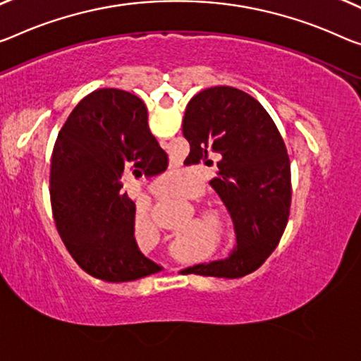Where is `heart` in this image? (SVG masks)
<instances>
[{
    "mask_svg": "<svg viewBox=\"0 0 361 361\" xmlns=\"http://www.w3.org/2000/svg\"><path fill=\"white\" fill-rule=\"evenodd\" d=\"M169 179L171 176H166ZM212 219L213 221H216V216H212ZM137 223L138 224H148V223H152V218H149V214L148 213H140L137 216Z\"/></svg>",
    "mask_w": 361,
    "mask_h": 361,
    "instance_id": "heart-1",
    "label": "heart"
}]
</instances>
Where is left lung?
I'll return each mask as SVG.
<instances>
[{"instance_id": "8db88e82", "label": "left lung", "mask_w": 361, "mask_h": 361, "mask_svg": "<svg viewBox=\"0 0 361 361\" xmlns=\"http://www.w3.org/2000/svg\"><path fill=\"white\" fill-rule=\"evenodd\" d=\"M182 132L193 164H213L209 180L234 221L237 245L226 259L187 268V273L242 277L274 252L290 212V161L284 140L266 109L234 87H212L187 104Z\"/></svg>"}]
</instances>
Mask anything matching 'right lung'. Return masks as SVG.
I'll list each match as a JSON object with an SVG mask.
<instances>
[{"instance_id":"1","label":"right lung","mask_w":361,"mask_h":361,"mask_svg":"<svg viewBox=\"0 0 361 361\" xmlns=\"http://www.w3.org/2000/svg\"><path fill=\"white\" fill-rule=\"evenodd\" d=\"M168 154L148 127L145 103L102 88L72 109L51 154L49 195L66 248L88 274L127 282L158 273L135 240V203L121 192L130 174L153 177Z\"/></svg>"}]
</instances>
